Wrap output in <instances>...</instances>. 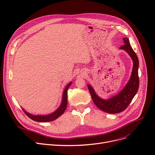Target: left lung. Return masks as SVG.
<instances>
[{"mask_svg":"<svg viewBox=\"0 0 155 155\" xmlns=\"http://www.w3.org/2000/svg\"><path fill=\"white\" fill-rule=\"evenodd\" d=\"M123 39L124 45L120 49L128 53L133 62L130 79L124 87L116 95L109 99H104L97 95L91 86L87 84L91 96L96 106L101 110L110 114H116L123 111L130 104L139 88L138 58L131 46L129 39L124 38Z\"/></svg>","mask_w":155,"mask_h":155,"instance_id":"1","label":"left lung"}]
</instances>
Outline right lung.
<instances>
[{
  "mask_svg": "<svg viewBox=\"0 0 155 155\" xmlns=\"http://www.w3.org/2000/svg\"><path fill=\"white\" fill-rule=\"evenodd\" d=\"M72 82L69 84H68L66 87H65L64 90L63 94H62V101L61 103V105L57 109V110L54 111L53 113L47 114V115H34L28 112H27L24 109L22 108V110L24 112L27 114V116L29 117H30L31 120L35 121H38V122H49L52 121L56 120L57 118H58L60 116H61L64 112L65 111L67 104H68V97H67V92L68 90L69 87V86L71 85Z\"/></svg>",
  "mask_w": 155,
  "mask_h": 155,
  "instance_id": "1",
  "label": "right lung"
}]
</instances>
